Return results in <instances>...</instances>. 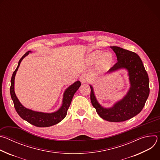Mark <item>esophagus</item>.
Listing matches in <instances>:
<instances>
[{"mask_svg": "<svg viewBox=\"0 0 160 160\" xmlns=\"http://www.w3.org/2000/svg\"><path fill=\"white\" fill-rule=\"evenodd\" d=\"M80 81L82 82V83L87 82H88V77H87V76H86V75H82V76L80 77Z\"/></svg>", "mask_w": 160, "mask_h": 160, "instance_id": "1", "label": "esophagus"}]
</instances>
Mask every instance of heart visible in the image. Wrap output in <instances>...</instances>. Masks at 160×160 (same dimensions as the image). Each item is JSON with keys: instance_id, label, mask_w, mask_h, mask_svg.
I'll use <instances>...</instances> for the list:
<instances>
[{"instance_id": "b5f03b06", "label": "heart", "mask_w": 160, "mask_h": 160, "mask_svg": "<svg viewBox=\"0 0 160 160\" xmlns=\"http://www.w3.org/2000/svg\"><path fill=\"white\" fill-rule=\"evenodd\" d=\"M87 59L91 62L97 61V66L99 69L106 70L112 64V56L109 52L103 54L100 51H95L88 55Z\"/></svg>"}]
</instances>
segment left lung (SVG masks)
<instances>
[{
  "label": "left lung",
  "mask_w": 160,
  "mask_h": 160,
  "mask_svg": "<svg viewBox=\"0 0 160 160\" xmlns=\"http://www.w3.org/2000/svg\"><path fill=\"white\" fill-rule=\"evenodd\" d=\"M110 48L116 54L118 61L108 73L125 68L128 72L130 88L122 99L111 108H106L98 102L93 87L90 85V101L102 119L111 122H120L133 118L142 111L149 94V82L142 61L138 54L117 46Z\"/></svg>",
  "instance_id": "left-lung-1"
}]
</instances>
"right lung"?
I'll use <instances>...</instances> for the list:
<instances>
[{
  "label": "right lung",
  "mask_w": 160,
  "mask_h": 160,
  "mask_svg": "<svg viewBox=\"0 0 160 160\" xmlns=\"http://www.w3.org/2000/svg\"><path fill=\"white\" fill-rule=\"evenodd\" d=\"M31 51L27 52L22 58L19 59L18 62V66L15 71L13 72L11 80V87H10V93L12 100L14 103V106L16 112H18L19 117L23 120L27 121L32 125H33L38 127H48L52 126L59 123L62 120H63L66 116L67 111L69 108L70 104L72 102L73 97L77 90L78 89L81 85L80 81H77L69 87H68L64 91L63 94L62 103L61 108L54 112L48 113L38 112L27 109L22 106L18 98L16 97L14 92V78L16 72L18 70V68L20 65L21 61L24 58H25Z\"/></svg>",
  "instance_id": "add662e5"
}]
</instances>
